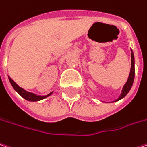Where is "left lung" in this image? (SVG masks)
<instances>
[{
  "label": "left lung",
  "instance_id": "left-lung-1",
  "mask_svg": "<svg viewBox=\"0 0 147 147\" xmlns=\"http://www.w3.org/2000/svg\"><path fill=\"white\" fill-rule=\"evenodd\" d=\"M134 77H135V60H134V54L131 51V72H130V75H129V77H128V80L127 82L123 86V89H122V91H121V94L120 96V97L116 100H119L122 99L123 97H125V96L127 95V93L129 92V91L131 90V86H132V84H133L134 82Z\"/></svg>",
  "mask_w": 147,
  "mask_h": 147
}]
</instances>
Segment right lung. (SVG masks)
Instances as JSON below:
<instances>
[{"instance_id":"right-lung-1","label":"right lung","mask_w":147,"mask_h":147,"mask_svg":"<svg viewBox=\"0 0 147 147\" xmlns=\"http://www.w3.org/2000/svg\"><path fill=\"white\" fill-rule=\"evenodd\" d=\"M8 77H9V76H8ZM9 81L11 82V86H13L15 91H16L20 96H22L24 99H26V100H29V101H37V100H40L44 99V98L49 96L52 93V92H51V93L48 94L47 96H37V95H36V94H34V93L28 92V91H25L24 89H22V87H20V86H18V85L11 78V77H9Z\"/></svg>"}]
</instances>
